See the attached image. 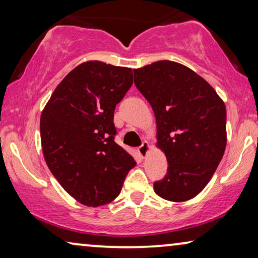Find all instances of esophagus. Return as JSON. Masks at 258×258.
Returning a JSON list of instances; mask_svg holds the SVG:
<instances>
[{
	"instance_id": "obj_1",
	"label": "esophagus",
	"mask_w": 258,
	"mask_h": 258,
	"mask_svg": "<svg viewBox=\"0 0 258 258\" xmlns=\"http://www.w3.org/2000/svg\"><path fill=\"white\" fill-rule=\"evenodd\" d=\"M149 150H150V144H149V142H147V141H144V142L142 143V146L139 148V153L143 158L147 156L148 153H149Z\"/></svg>"
}]
</instances>
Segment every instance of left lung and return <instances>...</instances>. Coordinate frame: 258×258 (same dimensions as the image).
Masks as SVG:
<instances>
[{"label": "left lung", "instance_id": "obj_1", "mask_svg": "<svg viewBox=\"0 0 258 258\" xmlns=\"http://www.w3.org/2000/svg\"><path fill=\"white\" fill-rule=\"evenodd\" d=\"M134 82L156 118V147L168 170L154 190L162 199L184 202L213 177L227 146L224 102L203 77L174 61L134 69Z\"/></svg>", "mask_w": 258, "mask_h": 258}]
</instances>
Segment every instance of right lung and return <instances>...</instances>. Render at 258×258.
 I'll list each match as a JSON object with an SVG mask.
<instances>
[{"mask_svg": "<svg viewBox=\"0 0 258 258\" xmlns=\"http://www.w3.org/2000/svg\"><path fill=\"white\" fill-rule=\"evenodd\" d=\"M133 84V70L101 61L74 68L41 114L43 156L62 188L88 207L110 203L136 165L115 143L114 110Z\"/></svg>", "mask_w": 258, "mask_h": 258, "instance_id": "right-lung-1", "label": "right lung"}]
</instances>
